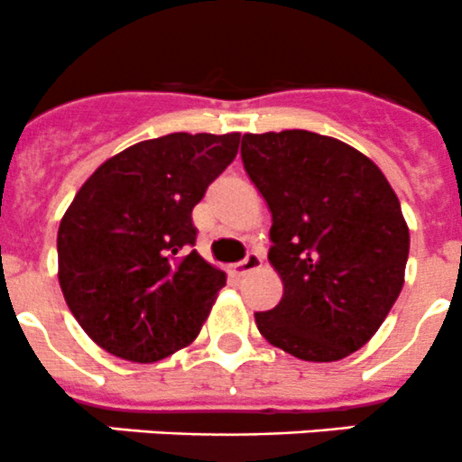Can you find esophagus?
Here are the masks:
<instances>
[{
    "instance_id": "obj_1",
    "label": "esophagus",
    "mask_w": 462,
    "mask_h": 462,
    "mask_svg": "<svg viewBox=\"0 0 462 462\" xmlns=\"http://www.w3.org/2000/svg\"><path fill=\"white\" fill-rule=\"evenodd\" d=\"M261 265H263V259H261V254L250 253L248 257L241 261V263L230 265V273L235 274V277H245V274H250L253 270H259Z\"/></svg>"
}]
</instances>
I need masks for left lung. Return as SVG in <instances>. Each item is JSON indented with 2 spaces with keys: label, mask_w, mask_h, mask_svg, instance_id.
I'll list each match as a JSON object with an SVG mask.
<instances>
[{
  "label": "left lung",
  "mask_w": 462,
  "mask_h": 462,
  "mask_svg": "<svg viewBox=\"0 0 462 462\" xmlns=\"http://www.w3.org/2000/svg\"><path fill=\"white\" fill-rule=\"evenodd\" d=\"M241 158L273 214L268 259L283 283L254 313L273 346L335 362L365 346L404 283L409 227L371 158L330 136L244 134Z\"/></svg>",
  "instance_id": "8db88e82"
}]
</instances>
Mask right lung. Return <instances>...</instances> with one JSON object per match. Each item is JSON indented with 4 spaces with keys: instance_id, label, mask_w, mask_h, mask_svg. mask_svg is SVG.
<instances>
[{
    "instance_id": "1",
    "label": "right lung",
    "mask_w": 462,
    "mask_h": 462,
    "mask_svg": "<svg viewBox=\"0 0 462 462\" xmlns=\"http://www.w3.org/2000/svg\"><path fill=\"white\" fill-rule=\"evenodd\" d=\"M241 134H170L102 162L64 212L58 279L100 348L158 362L197 339L226 273L192 245L194 205L235 161Z\"/></svg>"
}]
</instances>
